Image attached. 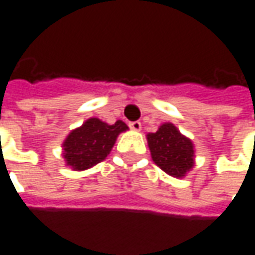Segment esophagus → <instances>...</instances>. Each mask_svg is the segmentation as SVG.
Segmentation results:
<instances>
[{"mask_svg":"<svg viewBox=\"0 0 255 255\" xmlns=\"http://www.w3.org/2000/svg\"><path fill=\"white\" fill-rule=\"evenodd\" d=\"M129 127H131V129H134V131H141V123L139 121H134V123H129Z\"/></svg>","mask_w":255,"mask_h":255,"instance_id":"1","label":"esophagus"}]
</instances>
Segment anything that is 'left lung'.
Listing matches in <instances>:
<instances>
[{
	"mask_svg": "<svg viewBox=\"0 0 255 255\" xmlns=\"http://www.w3.org/2000/svg\"><path fill=\"white\" fill-rule=\"evenodd\" d=\"M152 160L164 173L176 178L186 177L195 164L193 141L171 123H164L156 132L146 134Z\"/></svg>",
	"mask_w": 255,
	"mask_h": 255,
	"instance_id": "left-lung-1",
	"label": "left lung"
}]
</instances>
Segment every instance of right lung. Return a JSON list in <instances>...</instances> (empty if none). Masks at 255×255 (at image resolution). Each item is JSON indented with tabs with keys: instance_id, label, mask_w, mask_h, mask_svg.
I'll return each mask as SVG.
<instances>
[{
	"instance_id": "obj_1",
	"label": "right lung",
	"mask_w": 255,
	"mask_h": 255,
	"mask_svg": "<svg viewBox=\"0 0 255 255\" xmlns=\"http://www.w3.org/2000/svg\"><path fill=\"white\" fill-rule=\"evenodd\" d=\"M126 123L107 124L91 117L81 127L72 129L62 142V157L72 170L82 171L103 162L112 152L117 136L127 131Z\"/></svg>"
}]
</instances>
